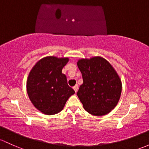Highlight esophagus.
<instances>
[{
  "instance_id": "esophagus-1",
  "label": "esophagus",
  "mask_w": 149,
  "mask_h": 149,
  "mask_svg": "<svg viewBox=\"0 0 149 149\" xmlns=\"http://www.w3.org/2000/svg\"><path fill=\"white\" fill-rule=\"evenodd\" d=\"M73 90L75 91V92L76 93V92L78 91V89H79V86H78V85H76L75 86H73Z\"/></svg>"
}]
</instances>
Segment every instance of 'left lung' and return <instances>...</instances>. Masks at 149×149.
I'll return each instance as SVG.
<instances>
[{"mask_svg":"<svg viewBox=\"0 0 149 149\" xmlns=\"http://www.w3.org/2000/svg\"><path fill=\"white\" fill-rule=\"evenodd\" d=\"M77 65L84 81L77 95L84 109L98 116L109 113L116 106L121 93L118 73L110 63L100 56L80 59Z\"/></svg>","mask_w":149,"mask_h":149,"instance_id":"8db88e82","label":"left lung"}]
</instances>
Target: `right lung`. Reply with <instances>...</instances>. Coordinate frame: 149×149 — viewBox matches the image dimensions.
<instances>
[{
	"label": "right lung",
	"instance_id": "right-lung-1",
	"mask_svg": "<svg viewBox=\"0 0 149 149\" xmlns=\"http://www.w3.org/2000/svg\"><path fill=\"white\" fill-rule=\"evenodd\" d=\"M69 59L47 56L38 61L30 71L27 93L34 106L46 115L61 111L75 91L69 87L62 69Z\"/></svg>",
	"mask_w": 149,
	"mask_h": 149
}]
</instances>
